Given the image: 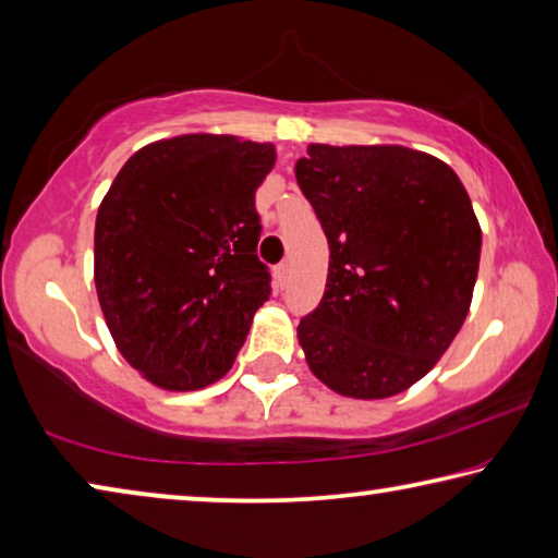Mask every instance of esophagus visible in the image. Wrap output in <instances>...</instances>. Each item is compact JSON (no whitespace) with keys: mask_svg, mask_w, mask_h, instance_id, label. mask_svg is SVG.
I'll use <instances>...</instances> for the list:
<instances>
[{"mask_svg":"<svg viewBox=\"0 0 558 558\" xmlns=\"http://www.w3.org/2000/svg\"><path fill=\"white\" fill-rule=\"evenodd\" d=\"M288 280H290V260H282L276 266V282L280 288H286Z\"/></svg>","mask_w":558,"mask_h":558,"instance_id":"obj_1","label":"esophagus"}]
</instances>
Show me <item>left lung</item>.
I'll return each mask as SVG.
<instances>
[{"mask_svg":"<svg viewBox=\"0 0 558 558\" xmlns=\"http://www.w3.org/2000/svg\"><path fill=\"white\" fill-rule=\"evenodd\" d=\"M295 177L329 243L325 295L298 327L310 369L352 399L401 393L468 317L483 233L465 186L399 145H310Z\"/></svg>","mask_w":558,"mask_h":558,"instance_id":"obj_1","label":"left lung"}]
</instances>
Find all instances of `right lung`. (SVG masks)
<instances>
[{"label": "right lung", "instance_id": "obj_1", "mask_svg": "<svg viewBox=\"0 0 558 558\" xmlns=\"http://www.w3.org/2000/svg\"><path fill=\"white\" fill-rule=\"evenodd\" d=\"M272 145L182 135L132 155L96 219V290L120 354L157 386L192 391L231 369L270 298L256 189Z\"/></svg>", "mask_w": 558, "mask_h": 558}]
</instances>
